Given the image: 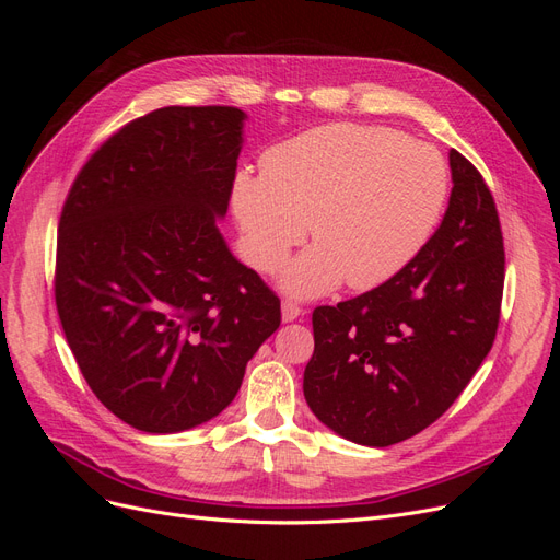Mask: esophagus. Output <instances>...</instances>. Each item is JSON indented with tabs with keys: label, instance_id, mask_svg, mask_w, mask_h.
<instances>
[{
	"label": "esophagus",
	"instance_id": "esophagus-1",
	"mask_svg": "<svg viewBox=\"0 0 560 560\" xmlns=\"http://www.w3.org/2000/svg\"><path fill=\"white\" fill-rule=\"evenodd\" d=\"M301 313H303V308L299 306L296 301H292V299H284L282 301V319L284 322H294Z\"/></svg>",
	"mask_w": 560,
	"mask_h": 560
}]
</instances>
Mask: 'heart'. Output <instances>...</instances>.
I'll return each instance as SVG.
<instances>
[{"label":"heart","mask_w":560,"mask_h":560,"mask_svg":"<svg viewBox=\"0 0 560 560\" xmlns=\"http://www.w3.org/2000/svg\"><path fill=\"white\" fill-rule=\"evenodd\" d=\"M448 196L444 159L383 126L329 124L266 151L261 175L233 179L231 202L254 268L270 273L306 224L317 243L287 266L282 284L315 296L346 280L383 284L413 261Z\"/></svg>","instance_id":"1"}]
</instances>
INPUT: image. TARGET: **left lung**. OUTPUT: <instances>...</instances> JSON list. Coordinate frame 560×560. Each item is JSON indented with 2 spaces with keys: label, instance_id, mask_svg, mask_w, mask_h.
Here are the masks:
<instances>
[{
  "label": "left lung",
  "instance_id": "obj_1",
  "mask_svg": "<svg viewBox=\"0 0 560 560\" xmlns=\"http://www.w3.org/2000/svg\"><path fill=\"white\" fill-rule=\"evenodd\" d=\"M442 224L413 261L360 296L313 311L303 395L327 428L393 446L444 416L493 348L504 241L493 194L460 151Z\"/></svg>",
  "mask_w": 560,
  "mask_h": 560
}]
</instances>
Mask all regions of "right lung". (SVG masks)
<instances>
[{"mask_svg": "<svg viewBox=\"0 0 560 560\" xmlns=\"http://www.w3.org/2000/svg\"><path fill=\"white\" fill-rule=\"evenodd\" d=\"M238 107H163L118 128L65 198L56 306L83 378L151 434L222 413L280 327V299L233 259L224 217L243 142Z\"/></svg>", "mask_w": 560, "mask_h": 560, "instance_id": "right-lung-1", "label": "right lung"}]
</instances>
